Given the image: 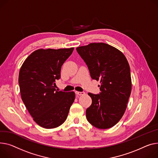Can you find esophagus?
I'll return each mask as SVG.
<instances>
[{
	"label": "esophagus",
	"mask_w": 158,
	"mask_h": 158,
	"mask_svg": "<svg viewBox=\"0 0 158 158\" xmlns=\"http://www.w3.org/2000/svg\"><path fill=\"white\" fill-rule=\"evenodd\" d=\"M76 93L78 95H83V94H85V92L84 91H76Z\"/></svg>",
	"instance_id": "1"
}]
</instances>
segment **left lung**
<instances>
[{
    "mask_svg": "<svg viewBox=\"0 0 158 158\" xmlns=\"http://www.w3.org/2000/svg\"><path fill=\"white\" fill-rule=\"evenodd\" d=\"M76 50L88 66L91 77L100 81L99 94L88 93L92 103L86 111L87 120L97 128H110L123 117L131 94L128 62L120 51L102 43Z\"/></svg>",
    "mask_w": 158,
    "mask_h": 158,
    "instance_id": "left-lung-1",
    "label": "left lung"
}]
</instances>
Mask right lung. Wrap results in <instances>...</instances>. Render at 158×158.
<instances>
[{
    "label": "right lung",
    "mask_w": 158,
    "mask_h": 158,
    "mask_svg": "<svg viewBox=\"0 0 158 158\" xmlns=\"http://www.w3.org/2000/svg\"><path fill=\"white\" fill-rule=\"evenodd\" d=\"M73 48L38 49L25 60L19 73L21 97L35 122L41 127L56 128L66 120L75 99L73 91L55 88L62 65Z\"/></svg>",
    "instance_id": "add662e5"
}]
</instances>
